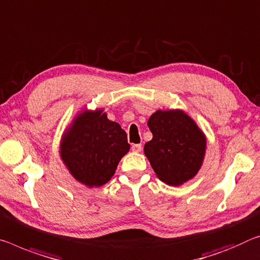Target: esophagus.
Segmentation results:
<instances>
[{
  "mask_svg": "<svg viewBox=\"0 0 260 260\" xmlns=\"http://www.w3.org/2000/svg\"><path fill=\"white\" fill-rule=\"evenodd\" d=\"M132 150L134 152H140L142 150V146L141 145H133L132 146Z\"/></svg>",
  "mask_w": 260,
  "mask_h": 260,
  "instance_id": "esophagus-1",
  "label": "esophagus"
}]
</instances>
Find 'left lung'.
Wrapping results in <instances>:
<instances>
[{"mask_svg": "<svg viewBox=\"0 0 260 260\" xmlns=\"http://www.w3.org/2000/svg\"><path fill=\"white\" fill-rule=\"evenodd\" d=\"M152 139L143 148L158 179L179 186L196 177L204 163L207 139L183 110H157L148 119Z\"/></svg>", "mask_w": 260, "mask_h": 260, "instance_id": "8db88e82", "label": "left lung"}]
</instances>
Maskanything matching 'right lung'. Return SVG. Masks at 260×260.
Instances as JSON below:
<instances>
[{"mask_svg":"<svg viewBox=\"0 0 260 260\" xmlns=\"http://www.w3.org/2000/svg\"><path fill=\"white\" fill-rule=\"evenodd\" d=\"M129 148L126 132L104 109H84L64 129L60 157L77 182L92 188L110 182Z\"/></svg>","mask_w":260,"mask_h":260,"instance_id":"add662e5","label":"right lung"}]
</instances>
